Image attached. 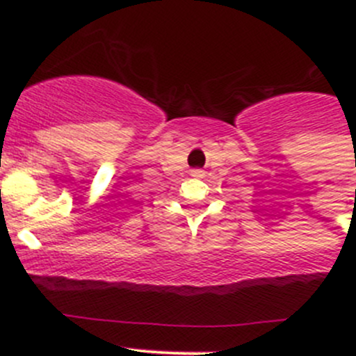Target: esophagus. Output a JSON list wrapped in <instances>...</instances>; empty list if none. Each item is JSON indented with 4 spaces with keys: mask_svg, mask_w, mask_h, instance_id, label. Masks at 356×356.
Returning a JSON list of instances; mask_svg holds the SVG:
<instances>
[{
    "mask_svg": "<svg viewBox=\"0 0 356 356\" xmlns=\"http://www.w3.org/2000/svg\"><path fill=\"white\" fill-rule=\"evenodd\" d=\"M191 175H195V177H201V175H203V170H200V168H193Z\"/></svg>",
    "mask_w": 356,
    "mask_h": 356,
    "instance_id": "1",
    "label": "esophagus"
}]
</instances>
